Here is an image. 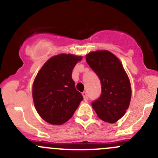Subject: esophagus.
<instances>
[{"label": "esophagus", "mask_w": 158, "mask_h": 158, "mask_svg": "<svg viewBox=\"0 0 158 158\" xmlns=\"http://www.w3.org/2000/svg\"><path fill=\"white\" fill-rule=\"evenodd\" d=\"M82 95H83V97H84V100L85 101H87L88 100V94H87V92H82Z\"/></svg>", "instance_id": "esophagus-1"}]
</instances>
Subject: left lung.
Listing matches in <instances>:
<instances>
[{
  "label": "left lung",
  "instance_id": "obj_1",
  "mask_svg": "<svg viewBox=\"0 0 158 158\" xmlns=\"http://www.w3.org/2000/svg\"><path fill=\"white\" fill-rule=\"evenodd\" d=\"M86 62L98 76L100 97L92 102L93 109L105 122L114 123L125 114L131 100V85L122 64L112 53L98 51L86 55Z\"/></svg>",
  "mask_w": 158,
  "mask_h": 158
}]
</instances>
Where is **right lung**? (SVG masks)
Masks as SVG:
<instances>
[{
  "label": "right lung",
  "mask_w": 158,
  "mask_h": 158,
  "mask_svg": "<svg viewBox=\"0 0 158 158\" xmlns=\"http://www.w3.org/2000/svg\"><path fill=\"white\" fill-rule=\"evenodd\" d=\"M82 57L60 54L49 59L36 76L32 88L35 107L41 117L53 125L69 120L83 100L76 89L73 69Z\"/></svg>",
  "instance_id": "1"
}]
</instances>
